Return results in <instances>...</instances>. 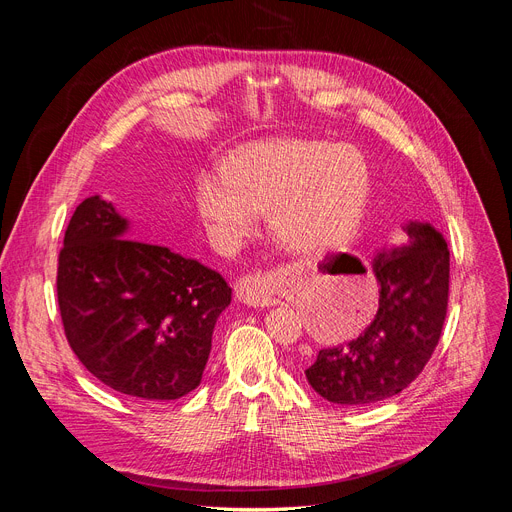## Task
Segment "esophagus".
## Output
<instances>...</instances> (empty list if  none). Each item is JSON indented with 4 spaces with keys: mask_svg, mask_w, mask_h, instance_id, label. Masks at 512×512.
Listing matches in <instances>:
<instances>
[{
    "mask_svg": "<svg viewBox=\"0 0 512 512\" xmlns=\"http://www.w3.org/2000/svg\"><path fill=\"white\" fill-rule=\"evenodd\" d=\"M236 299L249 307H270L276 305V297L259 276H247L236 284Z\"/></svg>",
    "mask_w": 512,
    "mask_h": 512,
    "instance_id": "obj_1",
    "label": "esophagus"
}]
</instances>
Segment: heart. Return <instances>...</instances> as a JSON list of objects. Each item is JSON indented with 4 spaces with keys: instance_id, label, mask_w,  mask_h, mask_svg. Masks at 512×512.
<instances>
[{
    "instance_id": "b5f03b06",
    "label": "heart",
    "mask_w": 512,
    "mask_h": 512,
    "mask_svg": "<svg viewBox=\"0 0 512 512\" xmlns=\"http://www.w3.org/2000/svg\"><path fill=\"white\" fill-rule=\"evenodd\" d=\"M371 193L365 157L348 145L276 139L234 153L197 178L195 203L220 247L234 249L267 211L272 234L294 253H326L359 230Z\"/></svg>"
}]
</instances>
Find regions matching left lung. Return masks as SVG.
<instances>
[{
	"mask_svg": "<svg viewBox=\"0 0 512 512\" xmlns=\"http://www.w3.org/2000/svg\"><path fill=\"white\" fill-rule=\"evenodd\" d=\"M407 240L373 257L380 305L359 338L321 348L309 386L340 407H363L405 390L432 357L448 307L450 253L427 222L402 226Z\"/></svg>",
	"mask_w": 512,
	"mask_h": 512,
	"instance_id": "8db88e82",
	"label": "left lung"
}]
</instances>
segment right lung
<instances>
[{"label": "right lung", "instance_id": "obj_1", "mask_svg": "<svg viewBox=\"0 0 512 512\" xmlns=\"http://www.w3.org/2000/svg\"><path fill=\"white\" fill-rule=\"evenodd\" d=\"M99 195L80 203L58 265V303L74 355L99 382L139 400L193 392L232 288L211 267L155 242Z\"/></svg>", "mask_w": 512, "mask_h": 512}]
</instances>
